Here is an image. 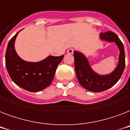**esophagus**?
Segmentation results:
<instances>
[{"mask_svg": "<svg viewBox=\"0 0 130 130\" xmlns=\"http://www.w3.org/2000/svg\"><path fill=\"white\" fill-rule=\"evenodd\" d=\"M73 52H74L73 49L70 48V49H68V51H67V54H73Z\"/></svg>", "mask_w": 130, "mask_h": 130, "instance_id": "obj_1", "label": "esophagus"}]
</instances>
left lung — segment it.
I'll return each instance as SVG.
<instances>
[{
	"label": "left lung",
	"instance_id": "1",
	"mask_svg": "<svg viewBox=\"0 0 130 130\" xmlns=\"http://www.w3.org/2000/svg\"><path fill=\"white\" fill-rule=\"evenodd\" d=\"M99 38L109 43L114 42L119 50V60L116 69L110 74L100 75L91 68L87 57L83 53L74 51V68L79 83L85 89L92 92H101L112 87L121 78L125 68L124 47L119 37L115 33L107 31L101 33Z\"/></svg>",
	"mask_w": 130,
	"mask_h": 130
}]
</instances>
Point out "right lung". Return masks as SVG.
Masks as SVG:
<instances>
[{"label":"right lung","mask_w":130,"mask_h":130,"mask_svg":"<svg viewBox=\"0 0 130 130\" xmlns=\"http://www.w3.org/2000/svg\"><path fill=\"white\" fill-rule=\"evenodd\" d=\"M21 31L8 43L5 54L6 68L12 81L19 87L30 92H38L52 83L57 67L64 56H49L37 62L25 61L19 56L14 48L15 39Z\"/></svg>","instance_id":"right-lung-1"}]
</instances>
